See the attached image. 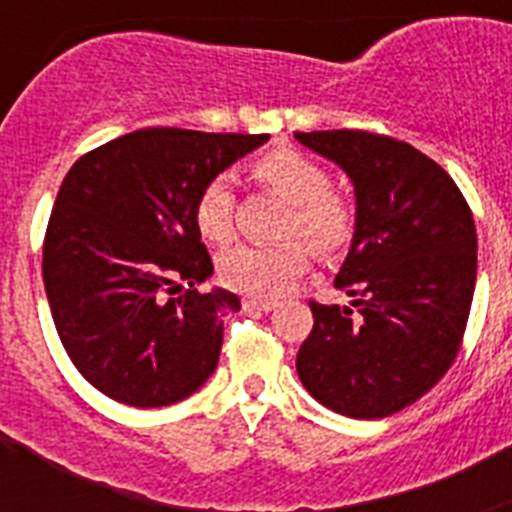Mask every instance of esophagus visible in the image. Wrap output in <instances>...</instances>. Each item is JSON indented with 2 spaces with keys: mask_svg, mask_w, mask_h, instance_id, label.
Listing matches in <instances>:
<instances>
[{
  "mask_svg": "<svg viewBox=\"0 0 512 512\" xmlns=\"http://www.w3.org/2000/svg\"><path fill=\"white\" fill-rule=\"evenodd\" d=\"M243 307H246V310L269 312L277 307V300H266V297H246V300H243Z\"/></svg>",
  "mask_w": 512,
  "mask_h": 512,
  "instance_id": "34e87169",
  "label": "esophagus"
}]
</instances>
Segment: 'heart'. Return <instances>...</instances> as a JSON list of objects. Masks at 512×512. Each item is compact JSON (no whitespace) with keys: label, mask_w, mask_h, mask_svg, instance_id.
I'll list each match as a JSON object with an SVG mask.
<instances>
[{"label":"heart","mask_w":512,"mask_h":512,"mask_svg":"<svg viewBox=\"0 0 512 512\" xmlns=\"http://www.w3.org/2000/svg\"><path fill=\"white\" fill-rule=\"evenodd\" d=\"M251 174L289 202L284 235H305L312 248L333 256L354 238L356 215L341 192L330 189V176L318 161L295 148H277L253 161ZM197 233L212 246L233 238L235 194L228 176H212L194 200ZM310 248L300 238L274 246H235L220 256V279L235 292L253 297H277L305 274Z\"/></svg>","instance_id":"b5f03b06"}]
</instances>
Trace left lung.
I'll return each mask as SVG.
<instances>
[{
  "mask_svg": "<svg viewBox=\"0 0 512 512\" xmlns=\"http://www.w3.org/2000/svg\"><path fill=\"white\" fill-rule=\"evenodd\" d=\"M354 182L356 233L336 277L351 307L310 300L297 374L320 405L387 418L431 392L459 354L474 282L477 230L441 166L405 140L366 130L295 133Z\"/></svg>",
  "mask_w": 512,
  "mask_h": 512,
  "instance_id": "left-lung-1",
  "label": "left lung"
}]
</instances>
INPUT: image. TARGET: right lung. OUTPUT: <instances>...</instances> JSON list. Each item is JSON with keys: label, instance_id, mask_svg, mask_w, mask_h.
Segmentation results:
<instances>
[{"label": "right lung", "instance_id": "right-lung-1", "mask_svg": "<svg viewBox=\"0 0 512 512\" xmlns=\"http://www.w3.org/2000/svg\"><path fill=\"white\" fill-rule=\"evenodd\" d=\"M269 135L143 128L84 153L58 189L43 241V282L58 338L102 395L161 408L215 372L233 292L194 284L212 259L194 200ZM182 283V296L166 298Z\"/></svg>", "mask_w": 512, "mask_h": 512}]
</instances>
